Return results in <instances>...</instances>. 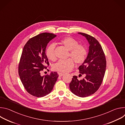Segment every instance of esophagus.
Listing matches in <instances>:
<instances>
[{"label":"esophagus","instance_id":"esophagus-1","mask_svg":"<svg viewBox=\"0 0 125 125\" xmlns=\"http://www.w3.org/2000/svg\"><path fill=\"white\" fill-rule=\"evenodd\" d=\"M64 73H60V72H58V75L60 77H62L63 75H64Z\"/></svg>","mask_w":125,"mask_h":125}]
</instances>
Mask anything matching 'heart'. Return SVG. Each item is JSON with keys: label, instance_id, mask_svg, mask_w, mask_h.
<instances>
[{"label": "heart", "instance_id": "1", "mask_svg": "<svg viewBox=\"0 0 125 125\" xmlns=\"http://www.w3.org/2000/svg\"><path fill=\"white\" fill-rule=\"evenodd\" d=\"M61 44L70 50L69 56L72 57L76 64H81L85 60L87 57V50L85 46L79 44L77 41L71 37H65L60 40ZM55 45L49 44L46 49V55L51 61L56 59L55 54ZM72 58L67 60H59L52 66L53 69L58 72L65 73L72 70L74 66V62Z\"/></svg>", "mask_w": 125, "mask_h": 125}]
</instances>
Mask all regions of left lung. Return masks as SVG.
<instances>
[{"label": "left lung", "mask_w": 125, "mask_h": 125, "mask_svg": "<svg viewBox=\"0 0 125 125\" xmlns=\"http://www.w3.org/2000/svg\"><path fill=\"white\" fill-rule=\"evenodd\" d=\"M79 33L85 37L90 44L87 56L79 67V77L82 75L85 77L79 80L77 76H73L69 87L74 94L84 97L94 94L101 85L106 71V60L102 48L96 39L86 33Z\"/></svg>", "instance_id": "8db88e82"}]
</instances>
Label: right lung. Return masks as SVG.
<instances>
[{"label":"right lung","instance_id":"obj_1","mask_svg":"<svg viewBox=\"0 0 125 125\" xmlns=\"http://www.w3.org/2000/svg\"><path fill=\"white\" fill-rule=\"evenodd\" d=\"M56 37L52 33H40L31 38L23 48L18 66L19 75L27 92L35 97L49 94L59 76L56 72L43 76L41 75L49 65L45 54L46 46Z\"/></svg>","mask_w":125,"mask_h":125}]
</instances>
